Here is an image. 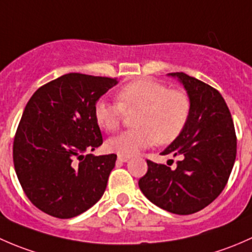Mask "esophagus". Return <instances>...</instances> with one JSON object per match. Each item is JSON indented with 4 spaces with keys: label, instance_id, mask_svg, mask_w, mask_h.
Listing matches in <instances>:
<instances>
[{
    "label": "esophagus",
    "instance_id": "esophagus-1",
    "mask_svg": "<svg viewBox=\"0 0 252 252\" xmlns=\"http://www.w3.org/2000/svg\"><path fill=\"white\" fill-rule=\"evenodd\" d=\"M118 160L120 162H127L129 160V158H127V157H123V155H119L118 157Z\"/></svg>",
    "mask_w": 252,
    "mask_h": 252
}]
</instances>
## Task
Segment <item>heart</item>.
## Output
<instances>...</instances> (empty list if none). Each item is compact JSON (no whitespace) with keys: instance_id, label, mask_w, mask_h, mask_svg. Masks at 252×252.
Segmentation results:
<instances>
[{"instance_id":"b5f03b06","label":"heart","mask_w":252,"mask_h":252,"mask_svg":"<svg viewBox=\"0 0 252 252\" xmlns=\"http://www.w3.org/2000/svg\"><path fill=\"white\" fill-rule=\"evenodd\" d=\"M118 103L102 99L94 105V119L105 131L119 128L125 114H137L133 125L111 137L107 148L118 155L131 158L154 143L170 144L188 124L191 102L184 91L170 90L150 80L131 82L118 92Z\"/></svg>"}]
</instances>
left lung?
<instances>
[{
    "label": "left lung",
    "instance_id": "obj_1",
    "mask_svg": "<svg viewBox=\"0 0 252 252\" xmlns=\"http://www.w3.org/2000/svg\"><path fill=\"white\" fill-rule=\"evenodd\" d=\"M191 102L188 124L161 153L180 157L177 167L147 160L139 180L142 193L153 204L176 215H190L211 204L228 182L237 155L232 115L216 88L184 72H171Z\"/></svg>",
    "mask_w": 252,
    "mask_h": 252
}]
</instances>
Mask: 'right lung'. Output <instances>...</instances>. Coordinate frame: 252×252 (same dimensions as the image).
Here are the masks:
<instances>
[{"instance_id":"add662e5","label":"right lung","mask_w":252,"mask_h":252,"mask_svg":"<svg viewBox=\"0 0 252 252\" xmlns=\"http://www.w3.org/2000/svg\"><path fill=\"white\" fill-rule=\"evenodd\" d=\"M118 79L70 72L36 91L13 143L15 173L25 195L57 219H71L104 194L116 154L85 155L103 143L97 100Z\"/></svg>"}]
</instances>
